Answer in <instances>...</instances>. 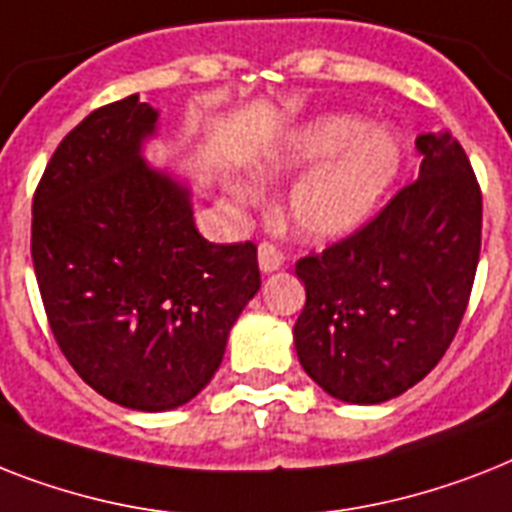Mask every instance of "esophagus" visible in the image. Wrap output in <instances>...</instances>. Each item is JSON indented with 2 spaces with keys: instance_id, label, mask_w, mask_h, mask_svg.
I'll use <instances>...</instances> for the list:
<instances>
[{
  "instance_id": "34e87169",
  "label": "esophagus",
  "mask_w": 512,
  "mask_h": 512,
  "mask_svg": "<svg viewBox=\"0 0 512 512\" xmlns=\"http://www.w3.org/2000/svg\"><path fill=\"white\" fill-rule=\"evenodd\" d=\"M284 260L286 255L276 247V244L260 242V247H257V263H260V270H263V273H273V270H278L281 265H284Z\"/></svg>"
}]
</instances>
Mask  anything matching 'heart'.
I'll return each instance as SVG.
<instances>
[{"label": "heart", "mask_w": 512, "mask_h": 512, "mask_svg": "<svg viewBox=\"0 0 512 512\" xmlns=\"http://www.w3.org/2000/svg\"><path fill=\"white\" fill-rule=\"evenodd\" d=\"M400 168L402 147L389 131L334 112L299 126L268 152L260 178L307 170L286 202L289 220L307 239H339L371 218ZM228 189L242 205L257 202V189L247 181L236 178Z\"/></svg>", "instance_id": "b5f03b06"}]
</instances>
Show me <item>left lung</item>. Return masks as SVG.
Here are the masks:
<instances>
[{"mask_svg":"<svg viewBox=\"0 0 512 512\" xmlns=\"http://www.w3.org/2000/svg\"><path fill=\"white\" fill-rule=\"evenodd\" d=\"M418 181L376 218L297 260L307 302L294 347L307 376L342 402L407 392L442 360L471 299L481 252V189L450 134H421Z\"/></svg>","mask_w":512,"mask_h":512,"instance_id":"obj_1","label":"left lung"}]
</instances>
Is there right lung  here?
I'll list each match as a JSON object with an SVG mask.
<instances>
[{"instance_id":"add662e5","label":"right lung","mask_w":512,"mask_h":512,"mask_svg":"<svg viewBox=\"0 0 512 512\" xmlns=\"http://www.w3.org/2000/svg\"><path fill=\"white\" fill-rule=\"evenodd\" d=\"M157 112L136 94L89 112L33 194L31 257L47 321L86 384L131 410L197 397L260 289L252 242L199 234L189 189L141 160Z\"/></svg>"}]
</instances>
